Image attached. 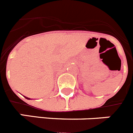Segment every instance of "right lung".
<instances>
[{
    "label": "right lung",
    "instance_id": "obj_1",
    "mask_svg": "<svg viewBox=\"0 0 133 133\" xmlns=\"http://www.w3.org/2000/svg\"><path fill=\"white\" fill-rule=\"evenodd\" d=\"M25 98H26V99H30V98H28V97H24Z\"/></svg>",
    "mask_w": 133,
    "mask_h": 133
}]
</instances>
